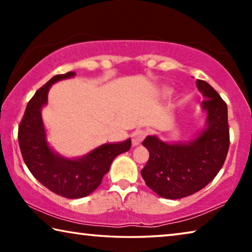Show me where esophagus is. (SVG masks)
Instances as JSON below:
<instances>
[{"mask_svg":"<svg viewBox=\"0 0 252 252\" xmlns=\"http://www.w3.org/2000/svg\"><path fill=\"white\" fill-rule=\"evenodd\" d=\"M147 135V131L142 130V129H136L133 133L131 135V140H132V144L133 146H138L142 142V140L146 138Z\"/></svg>","mask_w":252,"mask_h":252,"instance_id":"34e87169","label":"esophagus"}]
</instances>
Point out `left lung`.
I'll list each match as a JSON object with an SVG mask.
<instances>
[{"label":"left lung","mask_w":252,"mask_h":252,"mask_svg":"<svg viewBox=\"0 0 252 252\" xmlns=\"http://www.w3.org/2000/svg\"><path fill=\"white\" fill-rule=\"evenodd\" d=\"M207 97L202 108L208 126L197 139L186 144H168L157 136L142 142L150 157L141 174L146 185L165 199H181L201 190L218 174L230 144L227 103L206 81L197 80Z\"/></svg>","instance_id":"8db88e82"}]
</instances>
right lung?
<instances>
[{
    "instance_id": "add662e5",
    "label": "right lung",
    "mask_w": 252,
    "mask_h": 252,
    "mask_svg": "<svg viewBox=\"0 0 252 252\" xmlns=\"http://www.w3.org/2000/svg\"><path fill=\"white\" fill-rule=\"evenodd\" d=\"M74 74V72H67L54 75L35 92L29 101L18 132L21 153L30 172L52 192L69 199L83 198L93 192L108 173L114 158L131 148L130 139L121 143L103 144L76 160L64 159L49 148L41 108L48 101L51 85Z\"/></svg>"
}]
</instances>
